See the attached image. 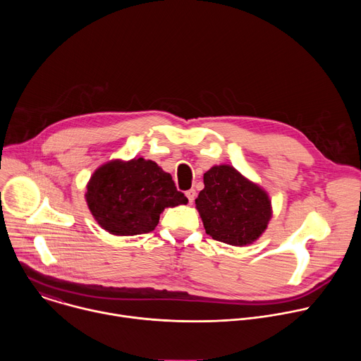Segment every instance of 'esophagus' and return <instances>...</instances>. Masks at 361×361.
I'll return each mask as SVG.
<instances>
[{
  "label": "esophagus",
  "instance_id": "1",
  "mask_svg": "<svg viewBox=\"0 0 361 361\" xmlns=\"http://www.w3.org/2000/svg\"><path fill=\"white\" fill-rule=\"evenodd\" d=\"M185 195H187L188 201H190V202H192V201H194V198H195V195H197V192H195V190H194V188H191V190L185 191Z\"/></svg>",
  "mask_w": 361,
  "mask_h": 361
}]
</instances>
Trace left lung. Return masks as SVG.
I'll list each match as a JSON object with an SVG mask.
<instances>
[{
	"label": "left lung",
	"mask_w": 361,
	"mask_h": 361,
	"mask_svg": "<svg viewBox=\"0 0 361 361\" xmlns=\"http://www.w3.org/2000/svg\"><path fill=\"white\" fill-rule=\"evenodd\" d=\"M195 209L205 233L230 245L254 243L273 214L269 194L227 164L214 166L204 174Z\"/></svg>",
	"instance_id": "8db88e82"
}]
</instances>
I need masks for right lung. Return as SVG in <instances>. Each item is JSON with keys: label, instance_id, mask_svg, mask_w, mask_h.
Here are the masks:
<instances>
[{"label": "right lung", "instance_id": "obj_1", "mask_svg": "<svg viewBox=\"0 0 361 361\" xmlns=\"http://www.w3.org/2000/svg\"><path fill=\"white\" fill-rule=\"evenodd\" d=\"M85 200L101 228L114 235L149 233L164 209L188 202L169 173L142 157L98 167L87 184Z\"/></svg>", "mask_w": 361, "mask_h": 361}]
</instances>
